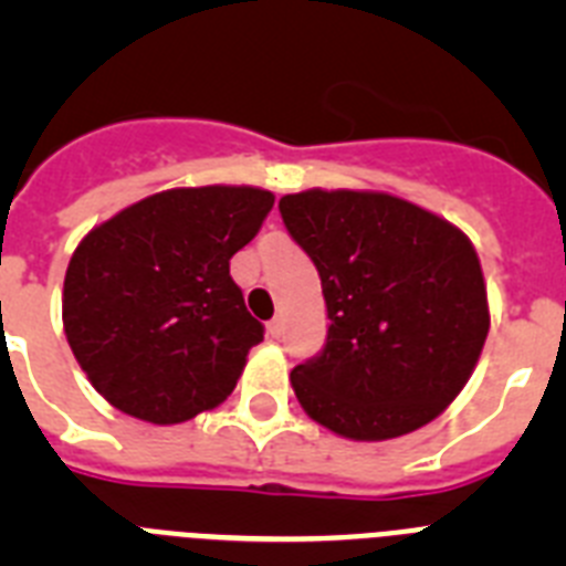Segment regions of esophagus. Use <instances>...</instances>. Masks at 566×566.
I'll use <instances>...</instances> for the list:
<instances>
[{"instance_id":"obj_1","label":"esophagus","mask_w":566,"mask_h":566,"mask_svg":"<svg viewBox=\"0 0 566 566\" xmlns=\"http://www.w3.org/2000/svg\"><path fill=\"white\" fill-rule=\"evenodd\" d=\"M269 334H272V337H280V334H283V317H274L272 323H269Z\"/></svg>"}]
</instances>
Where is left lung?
<instances>
[{
  "label": "left lung",
  "instance_id": "left-lung-1",
  "mask_svg": "<svg viewBox=\"0 0 566 566\" xmlns=\"http://www.w3.org/2000/svg\"><path fill=\"white\" fill-rule=\"evenodd\" d=\"M283 223L319 272L326 348L292 371L303 411L354 442L433 422L459 397L490 332L488 286L468 234L371 189L280 198Z\"/></svg>",
  "mask_w": 566,
  "mask_h": 566
}]
</instances>
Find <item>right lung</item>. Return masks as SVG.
<instances>
[{
    "label": "right lung",
    "instance_id": "1",
    "mask_svg": "<svg viewBox=\"0 0 566 566\" xmlns=\"http://www.w3.org/2000/svg\"><path fill=\"white\" fill-rule=\"evenodd\" d=\"M274 195L175 187L90 229L67 263L62 323L73 357L113 408L153 424L212 411L234 391L263 326L229 260Z\"/></svg>",
    "mask_w": 566,
    "mask_h": 566
}]
</instances>
